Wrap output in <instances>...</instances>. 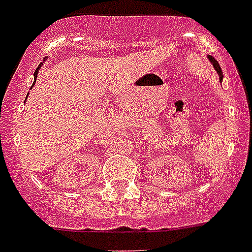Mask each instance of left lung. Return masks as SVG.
<instances>
[{"label": "left lung", "instance_id": "8db88e82", "mask_svg": "<svg viewBox=\"0 0 252 252\" xmlns=\"http://www.w3.org/2000/svg\"><path fill=\"white\" fill-rule=\"evenodd\" d=\"M209 60L211 61V64H213V66L215 67V70H217V73L219 74V80L223 79V71H221V69H220V65L218 64V61L215 60V59L213 58V56H209Z\"/></svg>", "mask_w": 252, "mask_h": 252}]
</instances>
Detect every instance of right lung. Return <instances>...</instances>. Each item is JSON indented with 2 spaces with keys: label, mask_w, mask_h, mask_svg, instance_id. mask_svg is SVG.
I'll return each instance as SVG.
<instances>
[{
  "label": "right lung",
  "mask_w": 252,
  "mask_h": 252,
  "mask_svg": "<svg viewBox=\"0 0 252 252\" xmlns=\"http://www.w3.org/2000/svg\"><path fill=\"white\" fill-rule=\"evenodd\" d=\"M39 69H41V65H39V66L37 67V70L34 71V79H37V74H38V70H39ZM33 84H34V83H33Z\"/></svg>",
  "instance_id": "obj_1"
}]
</instances>
